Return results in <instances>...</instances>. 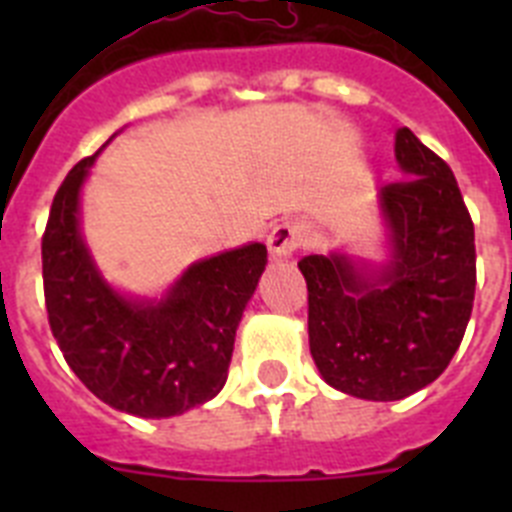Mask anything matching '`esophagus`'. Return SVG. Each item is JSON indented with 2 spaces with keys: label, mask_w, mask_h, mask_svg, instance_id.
I'll list each match as a JSON object with an SVG mask.
<instances>
[{
  "label": "esophagus",
  "mask_w": 512,
  "mask_h": 512,
  "mask_svg": "<svg viewBox=\"0 0 512 512\" xmlns=\"http://www.w3.org/2000/svg\"><path fill=\"white\" fill-rule=\"evenodd\" d=\"M302 243H305V228H302L300 223H295V220H287V223L274 225V230L269 233V241H266V246H269L271 256H277V259H287V256H292V253H295Z\"/></svg>",
  "instance_id": "34e87169"
}]
</instances>
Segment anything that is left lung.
Masks as SVG:
<instances>
[{
    "mask_svg": "<svg viewBox=\"0 0 512 512\" xmlns=\"http://www.w3.org/2000/svg\"><path fill=\"white\" fill-rule=\"evenodd\" d=\"M405 179L382 187L395 259L364 277L346 256H302L310 354L325 382L361 400H402L454 359L474 305V223L454 171L400 128Z\"/></svg>",
    "mask_w": 512,
    "mask_h": 512,
    "instance_id": "8db88e82",
    "label": "left lung"
}]
</instances>
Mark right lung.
Returning a JSON list of instances; mask_svg holds the SVG:
<instances>
[{"label":"right lung","mask_w":512,"mask_h":512,"mask_svg":"<svg viewBox=\"0 0 512 512\" xmlns=\"http://www.w3.org/2000/svg\"><path fill=\"white\" fill-rule=\"evenodd\" d=\"M94 156L63 179L45 225L48 323L66 364L99 400L138 418L179 415L223 390L266 246L194 264L158 305L125 300L99 277L79 235V189Z\"/></svg>","instance_id":"1"}]
</instances>
